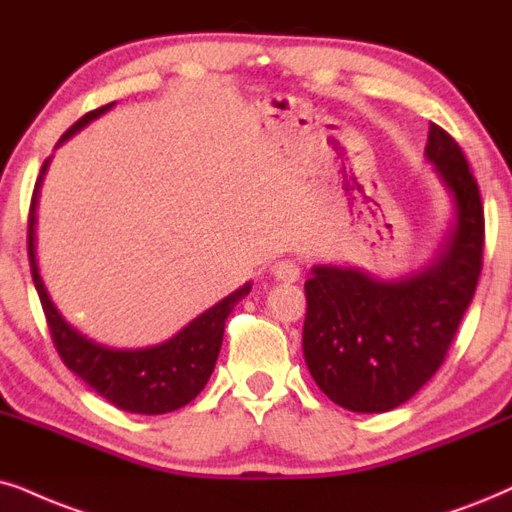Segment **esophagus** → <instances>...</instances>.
Instances as JSON below:
<instances>
[{"label": "esophagus", "instance_id": "obj_1", "mask_svg": "<svg viewBox=\"0 0 512 512\" xmlns=\"http://www.w3.org/2000/svg\"><path fill=\"white\" fill-rule=\"evenodd\" d=\"M302 269L295 260H278L274 267H271V276L281 283H295L300 278Z\"/></svg>", "mask_w": 512, "mask_h": 512}]
</instances>
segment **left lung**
Masks as SVG:
<instances>
[{"label":"left lung","instance_id":"obj_1","mask_svg":"<svg viewBox=\"0 0 512 512\" xmlns=\"http://www.w3.org/2000/svg\"><path fill=\"white\" fill-rule=\"evenodd\" d=\"M425 158L451 203L435 255L399 278L314 264L304 281V361L321 392L347 411L385 413L409 401L442 366L475 295L484 248L480 189L442 127L430 125Z\"/></svg>","mask_w":512,"mask_h":512}]
</instances>
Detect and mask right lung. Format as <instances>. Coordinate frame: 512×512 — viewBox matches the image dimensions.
<instances>
[{
  "instance_id": "obj_1",
  "label": "right lung",
  "mask_w": 512,
  "mask_h": 512,
  "mask_svg": "<svg viewBox=\"0 0 512 512\" xmlns=\"http://www.w3.org/2000/svg\"><path fill=\"white\" fill-rule=\"evenodd\" d=\"M115 106L96 108V111L82 115L73 127L58 139L56 148L101 118L103 113ZM51 158L44 160L40 179L35 184L30 205L28 224V255L32 281H35L37 295H40L44 316H47L51 338L61 354L63 364L73 371L77 378L84 380L96 394L111 401L122 411L141 413V416H160V413L177 411L181 406L196 399L200 390L208 385L212 371H215L219 349L224 338V321L231 309L243 300L252 290V283H243L241 288L226 295L224 300L212 304L203 314L186 323L179 333L170 340L158 342L148 347H113L89 338L80 328L73 326L56 302L51 300L49 288L44 286L40 274V260H37V205H40V189L44 184V174L49 170Z\"/></svg>"
}]
</instances>
